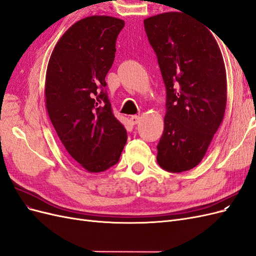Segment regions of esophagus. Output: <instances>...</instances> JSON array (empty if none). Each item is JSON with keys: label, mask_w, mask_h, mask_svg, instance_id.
I'll return each instance as SVG.
<instances>
[{"label": "esophagus", "mask_w": 256, "mask_h": 256, "mask_svg": "<svg viewBox=\"0 0 256 256\" xmlns=\"http://www.w3.org/2000/svg\"><path fill=\"white\" fill-rule=\"evenodd\" d=\"M130 122L132 124V125H136V124L140 122V116H138V115H132L130 118Z\"/></svg>", "instance_id": "34e87169"}]
</instances>
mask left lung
I'll return each instance as SVG.
<instances>
[{
	"label": "left lung",
	"mask_w": 256,
	"mask_h": 256,
	"mask_svg": "<svg viewBox=\"0 0 256 256\" xmlns=\"http://www.w3.org/2000/svg\"><path fill=\"white\" fill-rule=\"evenodd\" d=\"M166 90L158 164L171 173L196 166L220 127L226 106V72L220 48L203 23L170 12L144 20Z\"/></svg>",
	"instance_id": "8db88e82"
}]
</instances>
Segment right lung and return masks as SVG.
Masks as SVG:
<instances>
[{"instance_id":"1","label":"right lung","mask_w":256,"mask_h":256,"mask_svg":"<svg viewBox=\"0 0 256 256\" xmlns=\"http://www.w3.org/2000/svg\"><path fill=\"white\" fill-rule=\"evenodd\" d=\"M124 20L90 16L76 22L56 44L46 74V108L60 142L90 173L116 164L127 131L113 115L106 76Z\"/></svg>"}]
</instances>
